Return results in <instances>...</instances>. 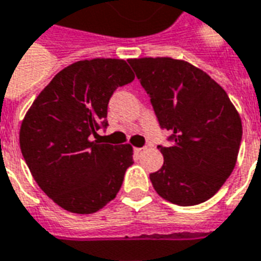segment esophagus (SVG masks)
<instances>
[{
    "instance_id": "34e87169",
    "label": "esophagus",
    "mask_w": 261,
    "mask_h": 261,
    "mask_svg": "<svg viewBox=\"0 0 261 261\" xmlns=\"http://www.w3.org/2000/svg\"><path fill=\"white\" fill-rule=\"evenodd\" d=\"M145 149L146 148H136V149H134V152H136V155H142V153L145 152Z\"/></svg>"
}]
</instances>
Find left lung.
Here are the masks:
<instances>
[{
  "label": "left lung",
  "mask_w": 261,
  "mask_h": 261,
  "mask_svg": "<svg viewBox=\"0 0 261 261\" xmlns=\"http://www.w3.org/2000/svg\"><path fill=\"white\" fill-rule=\"evenodd\" d=\"M171 146L158 148L162 169L149 175L163 199L194 206L210 199L232 173L242 140L239 113L227 92L188 62L128 59Z\"/></svg>",
  "instance_id": "left-lung-1"
}]
</instances>
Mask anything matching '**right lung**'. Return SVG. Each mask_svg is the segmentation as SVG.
Returning a JSON list of instances; mask_svg holds the SVG:
<instances>
[{
    "label": "right lung",
    "instance_id": "1",
    "mask_svg": "<svg viewBox=\"0 0 261 261\" xmlns=\"http://www.w3.org/2000/svg\"><path fill=\"white\" fill-rule=\"evenodd\" d=\"M134 80L123 59L79 61L54 77L33 102L19 142L38 187L62 209L91 214L120 190L133 146L92 141L106 127L108 103L117 87Z\"/></svg>",
    "mask_w": 261,
    "mask_h": 261
}]
</instances>
